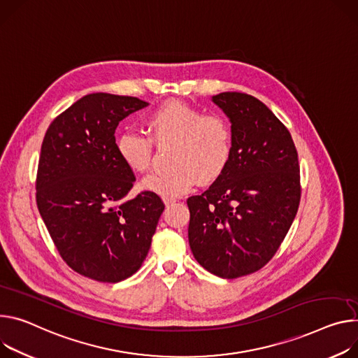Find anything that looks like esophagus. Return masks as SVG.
<instances>
[{"mask_svg": "<svg viewBox=\"0 0 358 358\" xmlns=\"http://www.w3.org/2000/svg\"><path fill=\"white\" fill-rule=\"evenodd\" d=\"M176 201H177V199H174V197H164L166 206H171V204H174Z\"/></svg>", "mask_w": 358, "mask_h": 358, "instance_id": "obj_1", "label": "esophagus"}]
</instances>
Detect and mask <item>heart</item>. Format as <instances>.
I'll return each mask as SVG.
<instances>
[{
	"instance_id": "obj_1",
	"label": "heart",
	"mask_w": 358,
	"mask_h": 358,
	"mask_svg": "<svg viewBox=\"0 0 358 358\" xmlns=\"http://www.w3.org/2000/svg\"><path fill=\"white\" fill-rule=\"evenodd\" d=\"M150 137L124 131L117 138V152L133 173H145L152 159L154 143L173 144L171 169L150 174L143 187L162 197H178L200 182L218 180L233 155V129L221 114H204L181 101H169L150 113L145 121Z\"/></svg>"
}]
</instances>
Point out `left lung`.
Wrapping results in <instances>:
<instances>
[{
  "label": "left lung",
  "mask_w": 358,
  "mask_h": 358,
  "mask_svg": "<svg viewBox=\"0 0 358 358\" xmlns=\"http://www.w3.org/2000/svg\"><path fill=\"white\" fill-rule=\"evenodd\" d=\"M213 101L233 129L229 167L201 196L187 200L194 258L221 278L263 268L300 206L299 155L287 127L255 96L221 92Z\"/></svg>",
  "instance_id": "obj_1"
}]
</instances>
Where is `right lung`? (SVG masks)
<instances>
[{
    "instance_id": "right-lung-1",
    "label": "right lung",
    "mask_w": 358,
    "mask_h": 358,
    "mask_svg": "<svg viewBox=\"0 0 358 358\" xmlns=\"http://www.w3.org/2000/svg\"><path fill=\"white\" fill-rule=\"evenodd\" d=\"M148 104L137 96L88 94L48 127L37 171V207L64 262L100 282L143 264L164 203L152 191L125 196L136 176L117 152L115 129Z\"/></svg>"
}]
</instances>
